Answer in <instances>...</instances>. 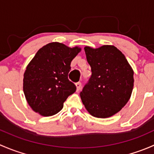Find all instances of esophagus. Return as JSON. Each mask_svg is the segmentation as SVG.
<instances>
[{
  "label": "esophagus",
  "mask_w": 154,
  "mask_h": 154,
  "mask_svg": "<svg viewBox=\"0 0 154 154\" xmlns=\"http://www.w3.org/2000/svg\"><path fill=\"white\" fill-rule=\"evenodd\" d=\"M76 87H77V91H79V90H80V88H81V83L80 82H78V83H76Z\"/></svg>",
  "instance_id": "obj_1"
}]
</instances>
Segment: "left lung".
<instances>
[{"label": "left lung", "mask_w": 154, "mask_h": 154, "mask_svg": "<svg viewBox=\"0 0 154 154\" xmlns=\"http://www.w3.org/2000/svg\"><path fill=\"white\" fill-rule=\"evenodd\" d=\"M91 76L80 92L87 111L105 119L119 112L128 102L133 88V71L125 55L115 46L84 48Z\"/></svg>", "instance_id": "8db88e82"}]
</instances>
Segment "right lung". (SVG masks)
I'll return each mask as SVG.
<instances>
[{"instance_id": "1", "label": "right lung", "mask_w": 154, "mask_h": 154, "mask_svg": "<svg viewBox=\"0 0 154 154\" xmlns=\"http://www.w3.org/2000/svg\"><path fill=\"white\" fill-rule=\"evenodd\" d=\"M81 51L64 44L51 42L40 48L24 74L23 90L26 100L35 112L51 116L63 109L76 86L68 78L73 59Z\"/></svg>"}]
</instances>
